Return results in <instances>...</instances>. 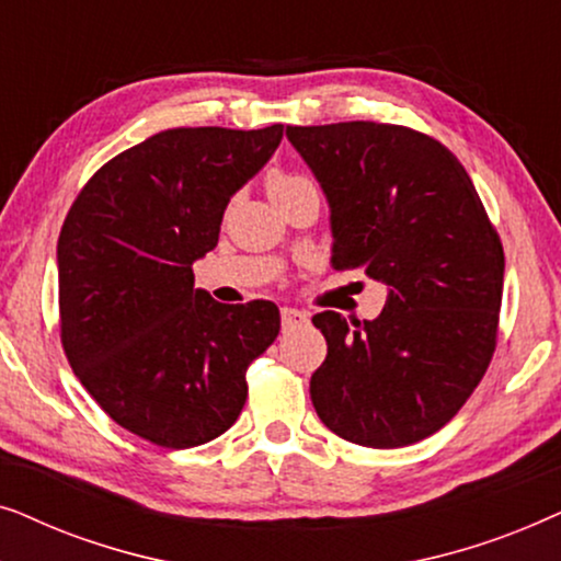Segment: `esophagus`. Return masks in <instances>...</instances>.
Here are the masks:
<instances>
[{"mask_svg": "<svg viewBox=\"0 0 561 561\" xmlns=\"http://www.w3.org/2000/svg\"><path fill=\"white\" fill-rule=\"evenodd\" d=\"M309 321V317H306V311H298V309H290V306H283L280 309V324L283 329H296L301 327Z\"/></svg>", "mask_w": 561, "mask_h": 561, "instance_id": "34e87169", "label": "esophagus"}]
</instances>
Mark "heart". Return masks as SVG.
I'll use <instances>...</instances> for the list:
<instances>
[{"label":"heart","mask_w":561,"mask_h":561,"mask_svg":"<svg viewBox=\"0 0 561 561\" xmlns=\"http://www.w3.org/2000/svg\"><path fill=\"white\" fill-rule=\"evenodd\" d=\"M306 183H311V181L304 179V175L286 173V171H271L265 175V188H267V194H271L273 202H278L280 196L290 194V191L306 186Z\"/></svg>","instance_id":"obj_1"}]
</instances>
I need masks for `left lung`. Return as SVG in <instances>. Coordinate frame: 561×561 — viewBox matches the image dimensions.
<instances>
[{
    "mask_svg": "<svg viewBox=\"0 0 561 561\" xmlns=\"http://www.w3.org/2000/svg\"><path fill=\"white\" fill-rule=\"evenodd\" d=\"M332 211V265L388 288L373 321L321 311L311 401L359 447L416 444L462 409L497 340L503 244L462 163L434 137L380 122L286 127Z\"/></svg>",
    "mask_w": 561,
    "mask_h": 561,
    "instance_id": "left-lung-1",
    "label": "left lung"
}]
</instances>
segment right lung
Masks as SVG:
<instances>
[{
    "label": "right lung",
    "instance_id": "1",
    "mask_svg": "<svg viewBox=\"0 0 561 561\" xmlns=\"http://www.w3.org/2000/svg\"><path fill=\"white\" fill-rule=\"evenodd\" d=\"M265 129L175 127L91 175L58 237L60 342L122 428L158 447L217 439L248 401V365L280 332L278 306L194 288L240 191L275 148Z\"/></svg>",
    "mask_w": 561,
    "mask_h": 561
}]
</instances>
